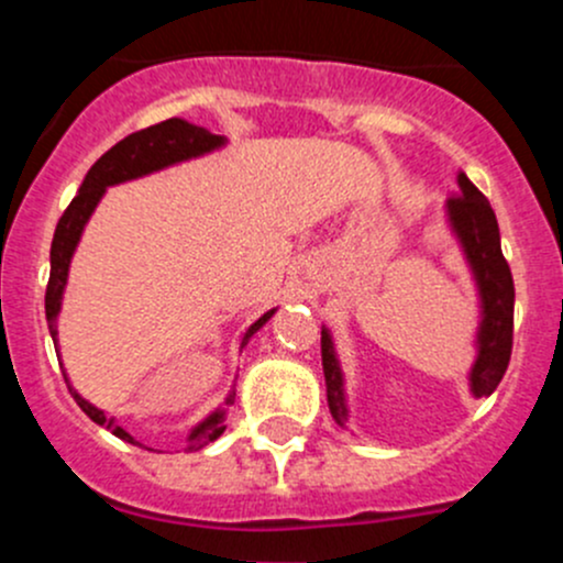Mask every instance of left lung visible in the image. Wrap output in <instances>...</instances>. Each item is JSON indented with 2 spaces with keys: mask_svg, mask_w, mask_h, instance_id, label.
I'll return each instance as SVG.
<instances>
[{
  "mask_svg": "<svg viewBox=\"0 0 563 563\" xmlns=\"http://www.w3.org/2000/svg\"><path fill=\"white\" fill-rule=\"evenodd\" d=\"M460 192L450 198V220L455 225L465 255L474 266L476 283H479L482 308L485 318L479 327V356L471 367V391L476 397H487L501 384L507 373L509 356H512V327H515V283L507 258L501 253V236H498V220L487 198L471 185L465 174L457 176ZM321 362L323 378H327L329 411L338 422L345 419L343 402V376L334 360L332 338L321 329Z\"/></svg>",
  "mask_w": 563,
  "mask_h": 563,
  "instance_id": "obj_1",
  "label": "left lung"
}]
</instances>
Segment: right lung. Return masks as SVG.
I'll use <instances>...</instances> for the list:
<instances>
[{"label":"right lung","mask_w":563,"mask_h":563,"mask_svg":"<svg viewBox=\"0 0 563 563\" xmlns=\"http://www.w3.org/2000/svg\"><path fill=\"white\" fill-rule=\"evenodd\" d=\"M220 144H223V135H214L209 133V130L196 128V124L185 122V119H166V122L152 124V128L146 130H139V133H130L128 139L113 144L111 150H108L106 155L89 168V174L84 176L81 190H78V196L73 198L70 207L65 209V214H62L59 223H56L54 242H51V275H48V286H45V318H48V329H51V338H54V345H56V313H59L62 291H65V283H67V266H70L73 250H76L78 240H81V231L84 225H87L89 214H92V209L98 207V201L103 198L106 187L117 185V181H124V179H135V176H144L150 172H157V168H166L172 166V163L187 161V157L203 155V152L214 150V146ZM272 313H275V310L261 316L258 321L247 329L245 338H242V349H245L247 340L264 327L266 318ZM67 389H70V395L76 397L81 411L87 413L92 422L106 424L117 439L135 444L133 435L124 433L119 424H113V419H106L103 411H98L92 402L84 400V397L73 387ZM231 402H234V391L225 397V406H231ZM223 430H225L223 411H214L212 417H207L196 430H192L187 450L190 452L201 450V446H207L209 441L220 439Z\"/></svg>","instance_id":"right-lung-1"}]
</instances>
